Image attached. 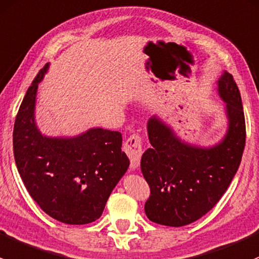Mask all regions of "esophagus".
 Here are the masks:
<instances>
[{"label": "esophagus", "mask_w": 259, "mask_h": 259, "mask_svg": "<svg viewBox=\"0 0 259 259\" xmlns=\"http://www.w3.org/2000/svg\"><path fill=\"white\" fill-rule=\"evenodd\" d=\"M124 152L131 159V167L133 169L137 168L142 157V137L140 135H132L124 143Z\"/></svg>", "instance_id": "34e87169"}]
</instances>
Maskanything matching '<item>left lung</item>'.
<instances>
[{
	"mask_svg": "<svg viewBox=\"0 0 259 259\" xmlns=\"http://www.w3.org/2000/svg\"><path fill=\"white\" fill-rule=\"evenodd\" d=\"M218 93L226 102L228 130L212 147L188 145L161 119L149 118L152 147L142 154L141 169L151 189L145 212L152 222L187 226L209 212L231 185L246 145V122L241 93L228 72L218 79Z\"/></svg>",
	"mask_w": 259,
	"mask_h": 259,
	"instance_id": "obj_1",
	"label": "left lung"
}]
</instances>
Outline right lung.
<instances>
[{"label":"right lung","mask_w":259,"mask_h":259,"mask_svg":"<svg viewBox=\"0 0 259 259\" xmlns=\"http://www.w3.org/2000/svg\"><path fill=\"white\" fill-rule=\"evenodd\" d=\"M38 72L20 106L13 127L16 166L33 201L66 225H87L101 217L111 192L130 166L117 131L91 128L72 138L42 135L34 123Z\"/></svg>","instance_id":"obj_1"}]
</instances>
